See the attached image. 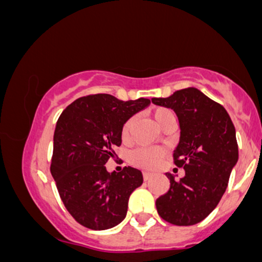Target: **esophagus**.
<instances>
[{
  "mask_svg": "<svg viewBox=\"0 0 262 262\" xmlns=\"http://www.w3.org/2000/svg\"><path fill=\"white\" fill-rule=\"evenodd\" d=\"M143 179H144V181H148V180L151 179V173H150V172H143Z\"/></svg>",
  "mask_w": 262,
  "mask_h": 262,
  "instance_id": "1",
  "label": "esophagus"
}]
</instances>
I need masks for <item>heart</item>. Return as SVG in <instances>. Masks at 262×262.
<instances>
[{"label":"heart","instance_id":"heart-1","mask_svg":"<svg viewBox=\"0 0 262 262\" xmlns=\"http://www.w3.org/2000/svg\"><path fill=\"white\" fill-rule=\"evenodd\" d=\"M170 116H172L171 111L167 108H156L152 112V117H154L155 122L159 125H162V123L166 121ZM132 122L133 119H129L124 123L122 128V138L127 139L129 135V130H130ZM166 154V150L164 148H140L134 150L130 155V160L134 165L139 167H144V169H154L159 165V162L162 159V156Z\"/></svg>","mask_w":262,"mask_h":262}]
</instances>
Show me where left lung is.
<instances>
[{"instance_id": "obj_1", "label": "left lung", "mask_w": 262, "mask_h": 262, "mask_svg": "<svg viewBox=\"0 0 262 262\" xmlns=\"http://www.w3.org/2000/svg\"><path fill=\"white\" fill-rule=\"evenodd\" d=\"M151 102L171 108L179 118L173 161L185 169L179 181L166 172L170 188L156 200V209L171 224H197L217 207L227 189L239 156L235 128L225 108L194 87Z\"/></svg>"}]
</instances>
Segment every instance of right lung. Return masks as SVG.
I'll return each instance as SVG.
<instances>
[{
  "label": "right lung",
  "instance_id": "add662e5",
  "mask_svg": "<svg viewBox=\"0 0 262 262\" xmlns=\"http://www.w3.org/2000/svg\"><path fill=\"white\" fill-rule=\"evenodd\" d=\"M149 104L148 98L125 102L97 93L77 98L60 114L50 171L66 209L83 227L106 230L127 215L143 175L130 166L108 172L104 165L121 145L124 123Z\"/></svg>",
  "mask_w": 262,
  "mask_h": 262
}]
</instances>
